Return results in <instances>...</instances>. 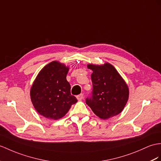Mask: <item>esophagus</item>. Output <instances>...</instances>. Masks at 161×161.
<instances>
[{
	"instance_id": "34e87169",
	"label": "esophagus",
	"mask_w": 161,
	"mask_h": 161,
	"mask_svg": "<svg viewBox=\"0 0 161 161\" xmlns=\"http://www.w3.org/2000/svg\"><path fill=\"white\" fill-rule=\"evenodd\" d=\"M83 97H84V96H83V93H80V94H79V95H78V96H76V98L78 99V100H83Z\"/></svg>"
}]
</instances>
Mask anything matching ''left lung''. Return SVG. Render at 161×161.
<instances>
[{
  "mask_svg": "<svg viewBox=\"0 0 161 161\" xmlns=\"http://www.w3.org/2000/svg\"><path fill=\"white\" fill-rule=\"evenodd\" d=\"M93 89L86 104L100 118L107 119L119 114L126 104L128 87L116 69L106 63L103 65L89 64Z\"/></svg>",
  "mask_w": 161,
  "mask_h": 161,
  "instance_id": "1",
  "label": "left lung"
}]
</instances>
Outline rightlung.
I'll return each instance as SVG.
<instances>
[{
    "mask_svg": "<svg viewBox=\"0 0 161 161\" xmlns=\"http://www.w3.org/2000/svg\"><path fill=\"white\" fill-rule=\"evenodd\" d=\"M68 69L59 62H51L43 68L31 87V99L34 107L46 118L60 119L76 103L66 79Z\"/></svg>",
    "mask_w": 161,
    "mask_h": 161,
    "instance_id": "right-lung-1",
    "label": "right lung"
}]
</instances>
